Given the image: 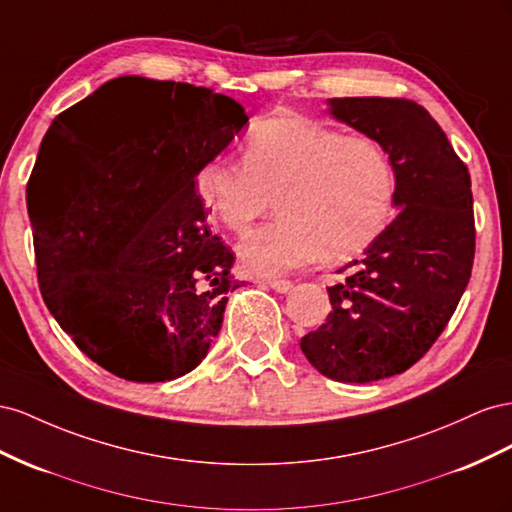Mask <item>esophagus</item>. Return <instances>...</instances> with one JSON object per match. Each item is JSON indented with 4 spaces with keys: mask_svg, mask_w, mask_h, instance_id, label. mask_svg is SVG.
Returning <instances> with one entry per match:
<instances>
[{
    "mask_svg": "<svg viewBox=\"0 0 512 512\" xmlns=\"http://www.w3.org/2000/svg\"><path fill=\"white\" fill-rule=\"evenodd\" d=\"M270 289H274V291H279V294H287V291L294 287V283L291 281H285V279H270L268 283H266Z\"/></svg>",
    "mask_w": 512,
    "mask_h": 512,
    "instance_id": "obj_1",
    "label": "esophagus"
}]
</instances>
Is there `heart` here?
Returning <instances> with one entry per match:
<instances>
[{
	"mask_svg": "<svg viewBox=\"0 0 512 512\" xmlns=\"http://www.w3.org/2000/svg\"><path fill=\"white\" fill-rule=\"evenodd\" d=\"M242 160L210 158L197 173V193L216 221L238 236L276 199L279 221L238 248L242 266L257 276L283 274L321 257L347 261L390 223L397 171L373 137L283 115L248 130Z\"/></svg>",
	"mask_w": 512,
	"mask_h": 512,
	"instance_id": "1",
	"label": "heart"
}]
</instances>
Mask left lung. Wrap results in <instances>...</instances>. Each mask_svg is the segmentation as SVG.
I'll return each mask as SVG.
<instances>
[{"instance_id":"8db88e82","label":"left lung","mask_w":512,"mask_h":512,"mask_svg":"<svg viewBox=\"0 0 512 512\" xmlns=\"http://www.w3.org/2000/svg\"><path fill=\"white\" fill-rule=\"evenodd\" d=\"M328 111L384 145L397 171V218L328 287L332 311L300 347L334 382L369 384L429 352L472 274V182L431 113L405 98H330Z\"/></svg>"}]
</instances>
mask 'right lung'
Returning a JSON list of instances; mask_svg holds the SVG:
<instances>
[{
  "instance_id": "1",
  "label": "right lung",
  "mask_w": 512,
  "mask_h": 512,
  "mask_svg": "<svg viewBox=\"0 0 512 512\" xmlns=\"http://www.w3.org/2000/svg\"><path fill=\"white\" fill-rule=\"evenodd\" d=\"M137 89L157 105L118 131L93 130L111 97ZM246 122L240 102L208 87L128 75L57 115L42 139L38 169L66 191L55 214L29 216L42 298L109 373L167 382L206 358L240 281L195 178Z\"/></svg>"
}]
</instances>
